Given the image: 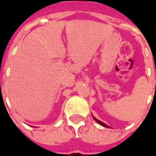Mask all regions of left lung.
<instances>
[{
    "mask_svg": "<svg viewBox=\"0 0 156 156\" xmlns=\"http://www.w3.org/2000/svg\"><path fill=\"white\" fill-rule=\"evenodd\" d=\"M93 117H94V116H93ZM94 120L96 121L97 123H98L99 124H101L102 126H104V127H106V128H109V126H108V125H107V124H105V123H103V122H101L100 120H98V119H96L95 117H94Z\"/></svg>",
    "mask_w": 156,
    "mask_h": 156,
    "instance_id": "1",
    "label": "left lung"
}]
</instances>
